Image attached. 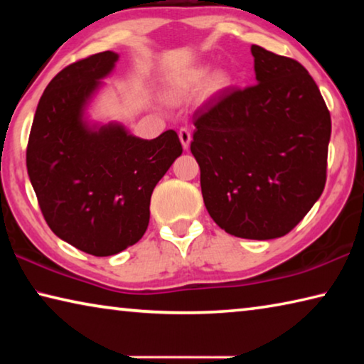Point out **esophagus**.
I'll return each instance as SVG.
<instances>
[{
    "label": "esophagus",
    "instance_id": "34e87169",
    "mask_svg": "<svg viewBox=\"0 0 364 364\" xmlns=\"http://www.w3.org/2000/svg\"><path fill=\"white\" fill-rule=\"evenodd\" d=\"M178 136H180L183 149L188 151L189 149V144H191V139H193V136H191V132L188 130V128H181V130L178 132Z\"/></svg>",
    "mask_w": 364,
    "mask_h": 364
}]
</instances>
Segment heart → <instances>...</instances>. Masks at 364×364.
I'll return each mask as SVG.
<instances>
[{"instance_id": "obj_1", "label": "heart", "mask_w": 364, "mask_h": 364, "mask_svg": "<svg viewBox=\"0 0 364 364\" xmlns=\"http://www.w3.org/2000/svg\"><path fill=\"white\" fill-rule=\"evenodd\" d=\"M205 83L208 91L215 95L223 91L226 86L230 85V77H228V73L223 70H215L210 75V65H199L188 72L186 75L181 78V82L176 85L173 93L178 96L186 95L191 93V91L199 90L200 86H204Z\"/></svg>"}]
</instances>
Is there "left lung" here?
I'll list each match as a JSON object with an SVG mask.
<instances>
[{
    "label": "left lung",
    "mask_w": 364,
    "mask_h": 364,
    "mask_svg": "<svg viewBox=\"0 0 364 364\" xmlns=\"http://www.w3.org/2000/svg\"><path fill=\"white\" fill-rule=\"evenodd\" d=\"M250 51L257 85L196 110L191 152L215 223L268 241L300 223L323 194L331 115L304 65L257 45Z\"/></svg>",
    "instance_id": "left-lung-1"
}]
</instances>
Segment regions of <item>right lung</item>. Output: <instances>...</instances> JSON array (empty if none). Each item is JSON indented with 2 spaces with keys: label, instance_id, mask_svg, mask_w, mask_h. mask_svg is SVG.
I'll use <instances>...</instances> for the list:
<instances>
[{
  "label": "right lung",
  "instance_id": "right-lung-1",
  "mask_svg": "<svg viewBox=\"0 0 364 364\" xmlns=\"http://www.w3.org/2000/svg\"><path fill=\"white\" fill-rule=\"evenodd\" d=\"M119 54L97 53L60 70L36 107L27 171L46 223L95 257L136 244L149 225L156 184L181 156L176 132L134 136L120 122L90 114Z\"/></svg>",
  "mask_w": 364,
  "mask_h": 364
}]
</instances>
